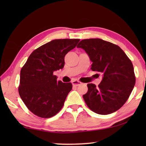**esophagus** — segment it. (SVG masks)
Here are the masks:
<instances>
[{"mask_svg":"<svg viewBox=\"0 0 146 146\" xmlns=\"http://www.w3.org/2000/svg\"><path fill=\"white\" fill-rule=\"evenodd\" d=\"M72 84L73 86H78L80 85L82 82H80V81H78V80H74L72 82Z\"/></svg>","mask_w":146,"mask_h":146,"instance_id":"34e87169","label":"esophagus"}]
</instances>
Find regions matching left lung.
Masks as SVG:
<instances>
[{
    "instance_id": "1",
    "label": "left lung",
    "mask_w": 146,
    "mask_h": 146,
    "mask_svg": "<svg viewBox=\"0 0 146 146\" xmlns=\"http://www.w3.org/2000/svg\"><path fill=\"white\" fill-rule=\"evenodd\" d=\"M77 48L88 54L92 62V70L103 76L98 86L88 84L87 93L83 95L86 104L98 114L117 111L128 99L135 83L131 60L118 46L100 38L82 40Z\"/></svg>"
}]
</instances>
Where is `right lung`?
<instances>
[{
  "instance_id": "1",
  "label": "right lung",
  "mask_w": 146,
  "mask_h": 146,
  "mask_svg": "<svg viewBox=\"0 0 146 146\" xmlns=\"http://www.w3.org/2000/svg\"><path fill=\"white\" fill-rule=\"evenodd\" d=\"M79 41L53 40L34 50L22 68L19 92L34 114L48 118L63 107L72 85L57 81L53 72L63 68L66 54L74 48Z\"/></svg>"
}]
</instances>
